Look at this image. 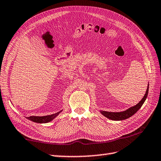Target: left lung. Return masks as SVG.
Listing matches in <instances>:
<instances>
[{
	"instance_id": "obj_1",
	"label": "left lung",
	"mask_w": 161,
	"mask_h": 161,
	"mask_svg": "<svg viewBox=\"0 0 161 161\" xmlns=\"http://www.w3.org/2000/svg\"><path fill=\"white\" fill-rule=\"evenodd\" d=\"M148 92H149V85L147 86V89L146 91V93L144 96L143 97V98L141 100V101L136 105L135 106L132 107V108H129L128 109L125 110L124 112H106V111H100L101 114L106 116L107 118H108L109 119H112V120L114 121H121V120H124V119H126L130 118V116H133L134 114H135L138 110L140 109V108L144 104L145 100L147 97L148 95Z\"/></svg>"
}]
</instances>
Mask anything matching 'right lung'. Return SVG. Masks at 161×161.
Instances as JSON below:
<instances>
[{
	"label": "right lung",
	"mask_w": 161,
	"mask_h": 161,
	"mask_svg": "<svg viewBox=\"0 0 161 161\" xmlns=\"http://www.w3.org/2000/svg\"><path fill=\"white\" fill-rule=\"evenodd\" d=\"M61 112V111L56 113V114L48 115V116H29V117H26V118L33 122L39 123V124H45V123H48L49 121H51L52 120H53V119H54L56 116H57Z\"/></svg>",
	"instance_id": "obj_1"
}]
</instances>
